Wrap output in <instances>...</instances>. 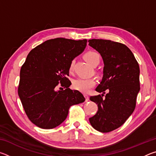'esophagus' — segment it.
<instances>
[{
  "mask_svg": "<svg viewBox=\"0 0 156 156\" xmlns=\"http://www.w3.org/2000/svg\"><path fill=\"white\" fill-rule=\"evenodd\" d=\"M84 98H85V100H86V102H87V101H89V96L88 95H84Z\"/></svg>",
  "mask_w": 156,
  "mask_h": 156,
  "instance_id": "34e87169",
  "label": "esophagus"
}]
</instances>
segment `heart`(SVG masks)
<instances>
[{
    "mask_svg": "<svg viewBox=\"0 0 156 156\" xmlns=\"http://www.w3.org/2000/svg\"><path fill=\"white\" fill-rule=\"evenodd\" d=\"M84 59L89 65L94 64L96 62H99L100 56L96 52L88 51L84 54ZM73 65V61L70 63L69 69H72ZM96 84V81L94 78H77L73 81V87L76 90H78L83 93H88L90 89L94 87Z\"/></svg>",
    "mask_w": 156,
    "mask_h": 156,
    "instance_id": "obj_1",
    "label": "heart"
}]
</instances>
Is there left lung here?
<instances>
[{
    "mask_svg": "<svg viewBox=\"0 0 156 156\" xmlns=\"http://www.w3.org/2000/svg\"><path fill=\"white\" fill-rule=\"evenodd\" d=\"M88 42L104 62L102 80L96 89L102 94L90 97L98 109L89 120L96 130L107 133L122 126L135 109L140 91V67L125 44L103 39ZM105 90L108 93L103 98Z\"/></svg>",
    "mask_w": 156,
    "mask_h": 156,
    "instance_id": "8db88e82",
    "label": "left lung"
}]
</instances>
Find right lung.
<instances>
[{"instance_id": "add662e5", "label": "right lung", "mask_w": 156, "mask_h": 156, "mask_svg": "<svg viewBox=\"0 0 156 156\" xmlns=\"http://www.w3.org/2000/svg\"><path fill=\"white\" fill-rule=\"evenodd\" d=\"M87 42L51 39L27 55L20 69L18 92L29 119L38 127H56L67 118L71 106L85 100L80 91L69 88L72 83L67 76L70 63L83 52Z\"/></svg>"}]
</instances>
